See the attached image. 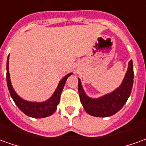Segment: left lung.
Instances as JSON below:
<instances>
[{"mask_svg":"<svg viewBox=\"0 0 146 146\" xmlns=\"http://www.w3.org/2000/svg\"><path fill=\"white\" fill-rule=\"evenodd\" d=\"M133 83V62L128 63L125 77L119 88L111 93L97 99L90 98L85 94L80 80L78 78V92L84 111L95 117H109L119 111L127 101Z\"/></svg>","mask_w":146,"mask_h":146,"instance_id":"obj_1","label":"left lung"}]
</instances>
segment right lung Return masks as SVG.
Returning <instances> with one entry per match:
<instances>
[{
  "label": "right lung",
  "mask_w": 146,
  "mask_h": 146,
  "mask_svg": "<svg viewBox=\"0 0 146 146\" xmlns=\"http://www.w3.org/2000/svg\"><path fill=\"white\" fill-rule=\"evenodd\" d=\"M9 55L8 57V60H7V74H6L7 84H8L9 91L11 96L13 98V101L15 102V104L19 108V109L27 116L31 117V118H37V119L45 118V117H47V116L51 115L52 114H54L57 110V106L58 105L59 101H60L61 93L62 92L63 88L65 86L66 80L73 73H69L63 77L61 81L59 82L55 92H54V94L52 95V96L49 100L44 102H41V103L27 101L20 97L16 94L15 90L13 89V85L11 84V80H10V74H9Z\"/></svg>",
  "instance_id": "add662e5"
}]
</instances>
